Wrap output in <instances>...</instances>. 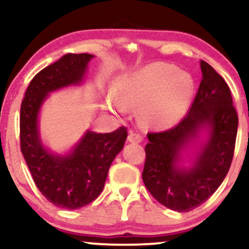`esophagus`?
Returning a JSON list of instances; mask_svg holds the SVG:
<instances>
[{
	"instance_id": "34e87169",
	"label": "esophagus",
	"mask_w": 249,
	"mask_h": 249,
	"mask_svg": "<svg viewBox=\"0 0 249 249\" xmlns=\"http://www.w3.org/2000/svg\"><path fill=\"white\" fill-rule=\"evenodd\" d=\"M127 141L130 142H134V144H138V142H141L142 141V137L141 134L133 132V131H130V133H128V137H127Z\"/></svg>"
}]
</instances>
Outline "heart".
Here are the masks:
<instances>
[{
    "instance_id": "1",
    "label": "heart",
    "mask_w": 249,
    "mask_h": 249,
    "mask_svg": "<svg viewBox=\"0 0 249 249\" xmlns=\"http://www.w3.org/2000/svg\"><path fill=\"white\" fill-rule=\"evenodd\" d=\"M194 90L190 73L167 63H152L142 69L116 79L108 108H138L139 124L147 130L173 127L186 116Z\"/></svg>"
}]
</instances>
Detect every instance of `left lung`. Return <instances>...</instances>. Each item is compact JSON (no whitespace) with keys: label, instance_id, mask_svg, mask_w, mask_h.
<instances>
[{"label":"left lung","instance_id":"obj_1","mask_svg":"<svg viewBox=\"0 0 249 249\" xmlns=\"http://www.w3.org/2000/svg\"><path fill=\"white\" fill-rule=\"evenodd\" d=\"M202 79L190 112L171 130L148 133L142 181L154 199L176 212L200 206L230 170L238 115L225 79L200 61Z\"/></svg>","mask_w":249,"mask_h":249}]
</instances>
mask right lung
Segmentation results:
<instances>
[{"label": "right lung", "instance_id": "add662e5", "mask_svg": "<svg viewBox=\"0 0 249 249\" xmlns=\"http://www.w3.org/2000/svg\"><path fill=\"white\" fill-rule=\"evenodd\" d=\"M93 55L68 53L39 71L30 82L21 105V151L37 188L51 204L77 210L92 202L104 188L108 168L124 147L127 132L87 130L67 152L57 153L43 142L39 113L50 93L81 87Z\"/></svg>", "mask_w": 249, "mask_h": 249}]
</instances>
